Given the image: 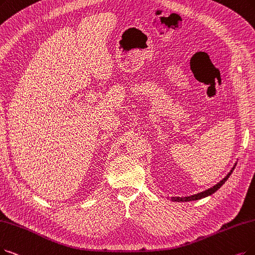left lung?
Listing matches in <instances>:
<instances>
[{"label":"left lung","mask_w":255,"mask_h":255,"mask_svg":"<svg viewBox=\"0 0 255 255\" xmlns=\"http://www.w3.org/2000/svg\"><path fill=\"white\" fill-rule=\"evenodd\" d=\"M236 165H237V163H234L233 167H232L231 170L228 172L227 176H226L225 178H224L223 180H221L219 183H217V184H216L215 186H212V187H210V188H208V189H206V190H204V191H201V192H199V193H196V195L188 196V197H171V201H174V202H189V201H196V200H200V199H203V198H206V197H208V196H211L212 193H215V192L224 184V183H225V182L228 180V178H229L230 175L232 174L233 169L236 168Z\"/></svg>","instance_id":"1"}]
</instances>
